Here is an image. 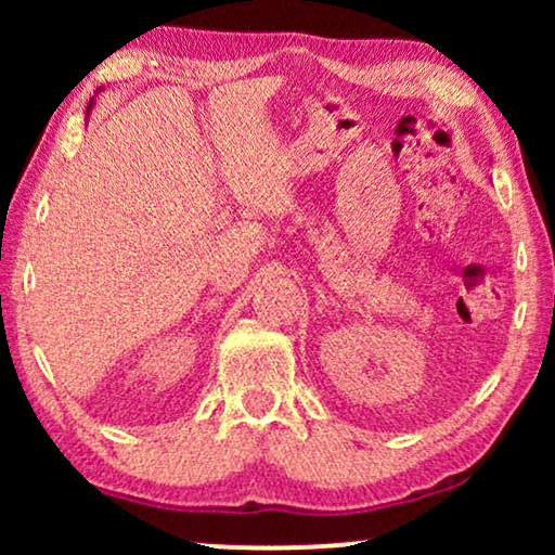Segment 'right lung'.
I'll use <instances>...</instances> for the list:
<instances>
[{"mask_svg":"<svg viewBox=\"0 0 555 555\" xmlns=\"http://www.w3.org/2000/svg\"><path fill=\"white\" fill-rule=\"evenodd\" d=\"M88 108H90V105H88Z\"/></svg>","mask_w":555,"mask_h":555,"instance_id":"1","label":"right lung"}]
</instances>
